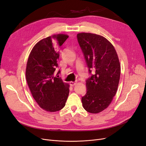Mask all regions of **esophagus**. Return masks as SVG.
Wrapping results in <instances>:
<instances>
[{"mask_svg":"<svg viewBox=\"0 0 146 146\" xmlns=\"http://www.w3.org/2000/svg\"><path fill=\"white\" fill-rule=\"evenodd\" d=\"M76 84V82H70V85L73 86H74Z\"/></svg>","mask_w":146,"mask_h":146,"instance_id":"obj_1","label":"esophagus"}]
</instances>
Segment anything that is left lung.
I'll list each match as a JSON object with an SVG mask.
<instances>
[{
	"mask_svg": "<svg viewBox=\"0 0 146 146\" xmlns=\"http://www.w3.org/2000/svg\"><path fill=\"white\" fill-rule=\"evenodd\" d=\"M77 38L91 75L86 81L82 105L86 111L97 113L110 105L117 93L121 74L118 57L112 44L101 35L82 33Z\"/></svg>",
	"mask_w": 146,
	"mask_h": 146,
	"instance_id": "1",
	"label": "left lung"
}]
</instances>
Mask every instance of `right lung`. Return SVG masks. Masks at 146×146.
Masks as SVG:
<instances>
[{"label":"right lung","instance_id":"right-lung-1","mask_svg":"<svg viewBox=\"0 0 146 146\" xmlns=\"http://www.w3.org/2000/svg\"><path fill=\"white\" fill-rule=\"evenodd\" d=\"M68 37L65 34L48 36L37 42L29 56L26 79L31 92L41 108L56 112L64 108L69 94V85L58 78V47Z\"/></svg>","mask_w":146,"mask_h":146}]
</instances>
